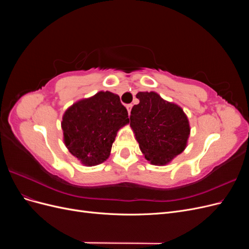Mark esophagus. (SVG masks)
<instances>
[{
	"label": "esophagus",
	"mask_w": 249,
	"mask_h": 249,
	"mask_svg": "<svg viewBox=\"0 0 249 249\" xmlns=\"http://www.w3.org/2000/svg\"><path fill=\"white\" fill-rule=\"evenodd\" d=\"M132 107H133L132 104L126 105V109H127V112H129V114H130V112H131V110H132Z\"/></svg>",
	"instance_id": "1"
}]
</instances>
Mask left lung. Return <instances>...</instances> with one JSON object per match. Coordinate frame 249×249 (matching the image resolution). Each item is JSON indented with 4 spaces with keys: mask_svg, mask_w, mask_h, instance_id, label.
I'll return each instance as SVG.
<instances>
[{
    "mask_svg": "<svg viewBox=\"0 0 249 249\" xmlns=\"http://www.w3.org/2000/svg\"><path fill=\"white\" fill-rule=\"evenodd\" d=\"M140 101L131 111L130 125L145 159L153 165H166L183 153L190 125L183 109L154 92H138Z\"/></svg>",
    "mask_w": 249,
    "mask_h": 249,
    "instance_id": "left-lung-1",
    "label": "left lung"
}]
</instances>
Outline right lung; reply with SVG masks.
<instances>
[{"mask_svg": "<svg viewBox=\"0 0 249 249\" xmlns=\"http://www.w3.org/2000/svg\"><path fill=\"white\" fill-rule=\"evenodd\" d=\"M117 94L100 91L74 103L64 113L61 126L70 153L86 166L106 161L120 127L129 124Z\"/></svg>", "mask_w": 249, "mask_h": 249, "instance_id": "add662e5", "label": "right lung"}]
</instances>
